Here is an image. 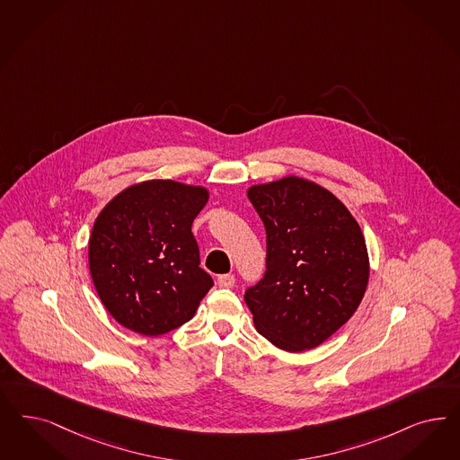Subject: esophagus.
<instances>
[{
  "label": "esophagus",
  "mask_w": 460,
  "mask_h": 460,
  "mask_svg": "<svg viewBox=\"0 0 460 460\" xmlns=\"http://www.w3.org/2000/svg\"><path fill=\"white\" fill-rule=\"evenodd\" d=\"M217 284H219V287H224V288H231L236 284V279L231 273H224V275L217 277Z\"/></svg>",
  "instance_id": "obj_1"
}]
</instances>
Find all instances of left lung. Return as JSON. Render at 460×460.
Instances as JSON below:
<instances>
[{
  "label": "left lung",
  "mask_w": 460,
  "mask_h": 460,
  "mask_svg": "<svg viewBox=\"0 0 460 460\" xmlns=\"http://www.w3.org/2000/svg\"><path fill=\"white\" fill-rule=\"evenodd\" d=\"M248 199L267 231V271L244 294L254 328L277 349H316L364 299L362 229L332 191L301 176L253 185Z\"/></svg>",
  "instance_id": "obj_1"
}]
</instances>
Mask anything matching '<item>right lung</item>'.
<instances>
[{
    "mask_svg": "<svg viewBox=\"0 0 460 460\" xmlns=\"http://www.w3.org/2000/svg\"><path fill=\"white\" fill-rule=\"evenodd\" d=\"M206 187L147 180L127 187L98 214L88 261L100 301L127 330L158 336L190 321L212 277L200 269L191 222Z\"/></svg>",
    "mask_w": 460,
    "mask_h": 460,
    "instance_id": "add662e5",
    "label": "right lung"
}]
</instances>
